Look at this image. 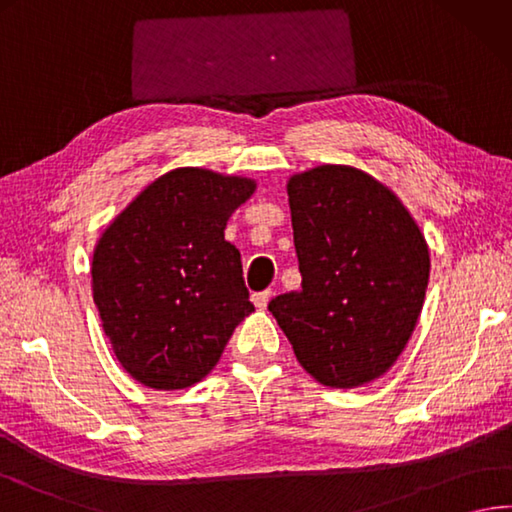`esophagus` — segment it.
<instances>
[{
	"instance_id": "esophagus-1",
	"label": "esophagus",
	"mask_w": 512,
	"mask_h": 512,
	"mask_svg": "<svg viewBox=\"0 0 512 512\" xmlns=\"http://www.w3.org/2000/svg\"><path fill=\"white\" fill-rule=\"evenodd\" d=\"M269 298H272V292H269V289H265V292H258V294L252 296V303L258 307V310H265L267 303H269Z\"/></svg>"
}]
</instances>
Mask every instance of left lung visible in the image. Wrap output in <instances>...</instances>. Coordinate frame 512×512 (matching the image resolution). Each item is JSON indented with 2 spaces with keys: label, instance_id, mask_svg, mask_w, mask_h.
<instances>
[{
  "label": "left lung",
  "instance_id": "1",
  "mask_svg": "<svg viewBox=\"0 0 512 512\" xmlns=\"http://www.w3.org/2000/svg\"><path fill=\"white\" fill-rule=\"evenodd\" d=\"M301 292L269 312L318 383L356 388L388 372L419 321L430 252L403 202L368 173L321 165L287 182Z\"/></svg>",
  "mask_w": 512,
  "mask_h": 512
}]
</instances>
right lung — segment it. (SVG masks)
<instances>
[{
    "instance_id": "1",
    "label": "right lung",
    "mask_w": 512,
    "mask_h": 512,
    "mask_svg": "<svg viewBox=\"0 0 512 512\" xmlns=\"http://www.w3.org/2000/svg\"><path fill=\"white\" fill-rule=\"evenodd\" d=\"M240 176L180 167L140 191L93 252V301L122 368L153 390L214 370L254 312L229 216L254 194Z\"/></svg>"
}]
</instances>
